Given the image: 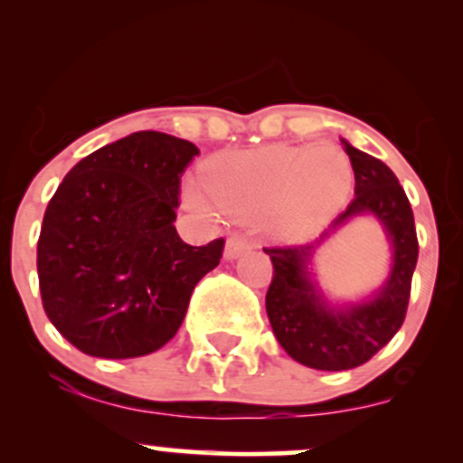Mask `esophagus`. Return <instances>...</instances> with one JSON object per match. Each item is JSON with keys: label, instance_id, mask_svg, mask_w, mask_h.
<instances>
[{"label": "esophagus", "instance_id": "obj_1", "mask_svg": "<svg viewBox=\"0 0 463 463\" xmlns=\"http://www.w3.org/2000/svg\"><path fill=\"white\" fill-rule=\"evenodd\" d=\"M248 248V239L241 235H231L226 239V248H224V257L226 259H237L243 250Z\"/></svg>", "mask_w": 463, "mask_h": 463}]
</instances>
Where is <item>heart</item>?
Masks as SVG:
<instances>
[{
    "label": "heart",
    "instance_id": "b5f03b06",
    "mask_svg": "<svg viewBox=\"0 0 463 463\" xmlns=\"http://www.w3.org/2000/svg\"><path fill=\"white\" fill-rule=\"evenodd\" d=\"M353 169L333 146L309 150L265 147L213 165L206 189L194 183L187 200L202 213L259 220L280 239H300L346 198Z\"/></svg>",
    "mask_w": 463,
    "mask_h": 463
}]
</instances>
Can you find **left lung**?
Wrapping results in <instances>:
<instances>
[{
  "label": "left lung",
  "instance_id": "1",
  "mask_svg": "<svg viewBox=\"0 0 463 463\" xmlns=\"http://www.w3.org/2000/svg\"><path fill=\"white\" fill-rule=\"evenodd\" d=\"M344 150L354 172V198L320 241L353 216L374 214L384 224L395 252L386 285L370 301L335 310L310 280L308 261L315 246L263 248L274 265L265 309L276 339L298 364L328 372L364 365L394 337L405 322L418 261L413 211L394 172L348 141H344Z\"/></svg>",
  "mask_w": 463,
  "mask_h": 463
}]
</instances>
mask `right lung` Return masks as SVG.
Segmentation results:
<instances>
[{
	"label": "right lung",
	"mask_w": 463,
	"mask_h": 463,
	"mask_svg": "<svg viewBox=\"0 0 463 463\" xmlns=\"http://www.w3.org/2000/svg\"><path fill=\"white\" fill-rule=\"evenodd\" d=\"M194 143L141 130L84 156L52 195L36 248L43 309L84 354L132 359L176 335L224 239L178 237L180 176Z\"/></svg>",
	"instance_id": "right-lung-1"
}]
</instances>
